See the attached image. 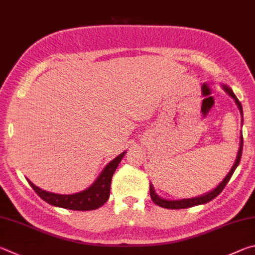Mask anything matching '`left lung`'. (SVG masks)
I'll return each instance as SVG.
<instances>
[{
    "label": "left lung",
    "mask_w": 255,
    "mask_h": 255,
    "mask_svg": "<svg viewBox=\"0 0 255 255\" xmlns=\"http://www.w3.org/2000/svg\"><path fill=\"white\" fill-rule=\"evenodd\" d=\"M223 89L228 92V94L232 97L234 99L235 104L238 105V107L240 109V113L241 115H243V110H242V105L239 101V99L237 98V96L234 95V92L232 91L230 87L223 85ZM243 122V119H242ZM241 141H240V148H239V151H238V156H237V159H235V163L232 166V168L229 172V174L225 176V178L222 180V182L219 184V186L216 188L213 189L210 193H206L204 195H201V196H197V197H193V198H186V200H178V201H168V200H164V198H160L154 191V187H152V185H149V192H150V197L152 202L155 203L156 205H158L160 207H164V208H172V210H180V208H188V207H193V206H196V205H202V204H206V203L211 202L213 198H215L217 195H220V193L223 191L224 187L226 186V184L229 183V180L232 177V175L234 173V170L237 169V167L240 164V160H241V157H242V150H243V136L241 135Z\"/></svg>",
    "instance_id": "left-lung-1"
}]
</instances>
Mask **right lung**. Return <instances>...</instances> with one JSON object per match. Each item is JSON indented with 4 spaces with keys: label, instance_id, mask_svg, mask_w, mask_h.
<instances>
[{
    "label": "right lung",
    "instance_id": "add662e5",
    "mask_svg": "<svg viewBox=\"0 0 255 255\" xmlns=\"http://www.w3.org/2000/svg\"><path fill=\"white\" fill-rule=\"evenodd\" d=\"M125 154H126V151H124L123 154H120L114 160L110 161L101 172L96 182L89 188H87L86 191H82L80 193L71 194V195H59V194L45 192L43 189L36 187L29 179H27V182L31 185V187L34 189V192L43 201L49 203L50 205L73 211L97 210L108 201L113 175Z\"/></svg>",
    "mask_w": 255,
    "mask_h": 255
}]
</instances>
